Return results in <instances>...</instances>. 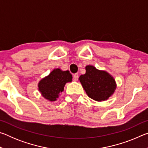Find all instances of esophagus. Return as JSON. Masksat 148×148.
<instances>
[{"label": "esophagus", "mask_w": 148, "mask_h": 148, "mask_svg": "<svg viewBox=\"0 0 148 148\" xmlns=\"http://www.w3.org/2000/svg\"><path fill=\"white\" fill-rule=\"evenodd\" d=\"M78 77H79L78 76V74H77V73L74 74L73 75V79H74V81H76V80L78 79Z\"/></svg>", "instance_id": "1"}]
</instances>
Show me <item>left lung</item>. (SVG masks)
<instances>
[{"label":"left lung","mask_w":148,"mask_h":148,"mask_svg":"<svg viewBox=\"0 0 148 148\" xmlns=\"http://www.w3.org/2000/svg\"><path fill=\"white\" fill-rule=\"evenodd\" d=\"M86 70V74L81 75L79 79L87 95L97 101L107 100L116 88L113 77L91 65L87 66Z\"/></svg>","instance_id":"left-lung-1"}]
</instances>
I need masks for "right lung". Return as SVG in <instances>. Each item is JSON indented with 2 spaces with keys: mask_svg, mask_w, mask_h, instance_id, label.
<instances>
[{
  "mask_svg": "<svg viewBox=\"0 0 148 148\" xmlns=\"http://www.w3.org/2000/svg\"><path fill=\"white\" fill-rule=\"evenodd\" d=\"M72 74L69 71H62L55 69L48 76L42 79L38 84L39 91L45 99L54 101L58 98L59 94L63 91L64 85L72 82Z\"/></svg>",
  "mask_w": 148,
  "mask_h": 148,
  "instance_id": "add662e5",
  "label": "right lung"
}]
</instances>
